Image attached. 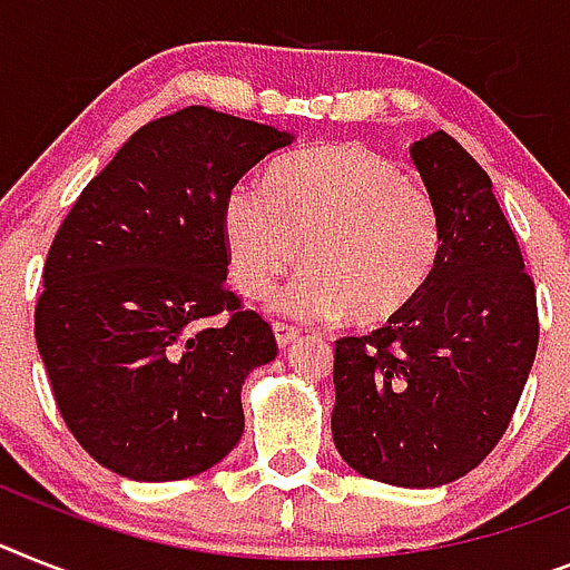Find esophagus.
<instances>
[{
	"label": "esophagus",
	"instance_id": "34e87169",
	"mask_svg": "<svg viewBox=\"0 0 570 570\" xmlns=\"http://www.w3.org/2000/svg\"><path fill=\"white\" fill-rule=\"evenodd\" d=\"M272 333H275L277 347H289V344H293L295 338H298V330L289 327V324H281V322L272 324Z\"/></svg>",
	"mask_w": 570,
	"mask_h": 570
}]
</instances>
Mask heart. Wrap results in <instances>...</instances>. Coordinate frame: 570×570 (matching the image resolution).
Here are the masks:
<instances>
[{
    "label": "heart",
    "mask_w": 570,
    "mask_h": 570,
    "mask_svg": "<svg viewBox=\"0 0 570 570\" xmlns=\"http://www.w3.org/2000/svg\"><path fill=\"white\" fill-rule=\"evenodd\" d=\"M228 269L263 298L298 257L307 266L275 295L277 313L327 322H389L432 275L440 217L432 194L400 165L358 145H327L281 161L266 190L237 185L223 208Z\"/></svg>",
    "instance_id": "obj_1"
}]
</instances>
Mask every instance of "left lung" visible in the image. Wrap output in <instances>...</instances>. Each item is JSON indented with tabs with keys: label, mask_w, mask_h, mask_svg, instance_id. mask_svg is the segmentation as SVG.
<instances>
[{
	"label": "left lung",
	"mask_w": 570,
	"mask_h": 570,
	"mask_svg": "<svg viewBox=\"0 0 570 570\" xmlns=\"http://www.w3.org/2000/svg\"><path fill=\"white\" fill-rule=\"evenodd\" d=\"M409 153L438 205V261L389 327L336 342L333 440L358 475L425 490L495 449L537 358L539 318L490 176L443 130Z\"/></svg>",
	"instance_id": "left-lung-1"
}]
</instances>
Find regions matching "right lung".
Returning <instances> with one entry per match:
<instances>
[{
    "label": "right lung",
    "mask_w": 570,
    "mask_h": 570,
    "mask_svg": "<svg viewBox=\"0 0 570 570\" xmlns=\"http://www.w3.org/2000/svg\"><path fill=\"white\" fill-rule=\"evenodd\" d=\"M293 132L185 107L132 132L83 188L42 269L33 336L80 446L130 481L212 470L243 438L240 391L277 356L226 286L223 208ZM228 308L226 325L202 322Z\"/></svg>",
    "instance_id": "obj_1"
}]
</instances>
